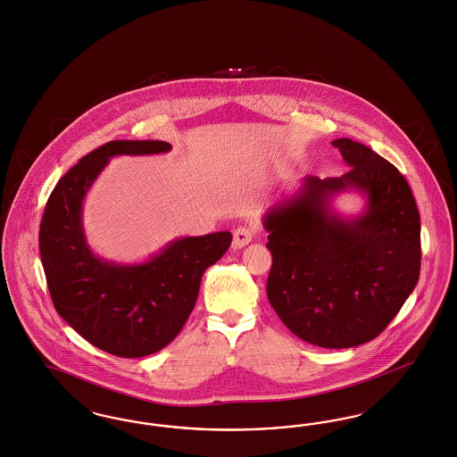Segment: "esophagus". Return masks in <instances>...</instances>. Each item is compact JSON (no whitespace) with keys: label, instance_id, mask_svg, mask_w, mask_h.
Segmentation results:
<instances>
[{"label":"esophagus","instance_id":"1","mask_svg":"<svg viewBox=\"0 0 457 457\" xmlns=\"http://www.w3.org/2000/svg\"><path fill=\"white\" fill-rule=\"evenodd\" d=\"M255 231L248 226H239L235 231H233V248L235 250H241L245 248L252 239H253Z\"/></svg>","mask_w":457,"mask_h":457}]
</instances>
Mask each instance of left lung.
<instances>
[{
  "label": "left lung",
  "instance_id": "obj_1",
  "mask_svg": "<svg viewBox=\"0 0 457 457\" xmlns=\"http://www.w3.org/2000/svg\"><path fill=\"white\" fill-rule=\"evenodd\" d=\"M331 145L347 173L304 177L263 218L272 253L267 297L301 340L357 347L391 323L419 282L420 214L393 164L348 137ZM350 189L365 195V211L344 219L330 202Z\"/></svg>",
  "mask_w": 457,
  "mask_h": 457
}]
</instances>
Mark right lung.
Listing matches in <instances>:
<instances>
[{
  "mask_svg": "<svg viewBox=\"0 0 457 457\" xmlns=\"http://www.w3.org/2000/svg\"><path fill=\"white\" fill-rule=\"evenodd\" d=\"M164 141H110L83 156L46 204L38 248L54 308L104 352L136 359L166 347L195 306L202 275L231 245L229 231L173 239L143 263L95 255L83 229V201L110 158L160 154Z\"/></svg>",
  "mask_w": 457,
  "mask_h": 457,
  "instance_id": "add662e5",
  "label": "right lung"
}]
</instances>
